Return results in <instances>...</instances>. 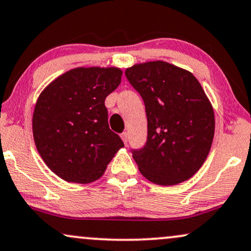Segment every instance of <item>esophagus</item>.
I'll return each instance as SVG.
<instances>
[{
	"instance_id": "obj_1",
	"label": "esophagus",
	"mask_w": 251,
	"mask_h": 251,
	"mask_svg": "<svg viewBox=\"0 0 251 251\" xmlns=\"http://www.w3.org/2000/svg\"><path fill=\"white\" fill-rule=\"evenodd\" d=\"M121 138H122V141L125 142V144L128 143V132L126 131L122 132V134H121Z\"/></svg>"
}]
</instances>
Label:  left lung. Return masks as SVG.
Segmentation results:
<instances>
[{"label": "left lung", "mask_w": 251, "mask_h": 251, "mask_svg": "<svg viewBox=\"0 0 251 251\" xmlns=\"http://www.w3.org/2000/svg\"><path fill=\"white\" fill-rule=\"evenodd\" d=\"M142 97L148 120L147 142L131 149L142 175L160 185L187 181L210 151L214 110L193 74L163 61L135 64L126 70Z\"/></svg>", "instance_id": "1"}]
</instances>
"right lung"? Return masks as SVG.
<instances>
[{
    "label": "right lung",
    "mask_w": 251,
    "mask_h": 251,
    "mask_svg": "<svg viewBox=\"0 0 251 251\" xmlns=\"http://www.w3.org/2000/svg\"><path fill=\"white\" fill-rule=\"evenodd\" d=\"M119 68H75L44 89L35 105L32 134L38 154L58 177L89 183L125 147L108 125L105 97L119 87Z\"/></svg>",
    "instance_id": "add662e5"
}]
</instances>
